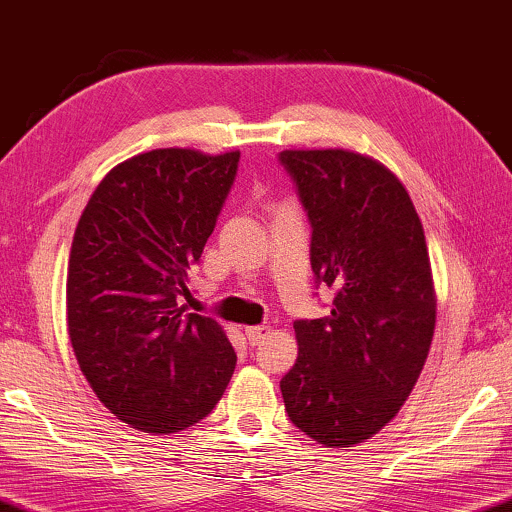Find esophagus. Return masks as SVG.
Returning a JSON list of instances; mask_svg holds the SVG:
<instances>
[{"label": "esophagus", "instance_id": "obj_1", "mask_svg": "<svg viewBox=\"0 0 512 512\" xmlns=\"http://www.w3.org/2000/svg\"><path fill=\"white\" fill-rule=\"evenodd\" d=\"M269 334H271V329L264 327V325H259V327H246V338H248L250 345H259Z\"/></svg>", "mask_w": 512, "mask_h": 512}]
</instances>
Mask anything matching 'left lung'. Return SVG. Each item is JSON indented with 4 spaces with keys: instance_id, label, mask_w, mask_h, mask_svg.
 <instances>
[{
    "instance_id": "8db88e82",
    "label": "left lung",
    "mask_w": 512,
    "mask_h": 512,
    "mask_svg": "<svg viewBox=\"0 0 512 512\" xmlns=\"http://www.w3.org/2000/svg\"><path fill=\"white\" fill-rule=\"evenodd\" d=\"M311 222L327 318L297 320L299 357L280 380L294 427L327 448L378 434L413 392L436 325L422 222L385 164L343 148L283 150Z\"/></svg>"
}]
</instances>
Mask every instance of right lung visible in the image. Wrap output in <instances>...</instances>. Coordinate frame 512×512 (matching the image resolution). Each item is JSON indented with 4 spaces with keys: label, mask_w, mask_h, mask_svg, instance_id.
Masks as SVG:
<instances>
[{
    "label": "right lung",
    "mask_w": 512,
    "mask_h": 512,
    "mask_svg": "<svg viewBox=\"0 0 512 512\" xmlns=\"http://www.w3.org/2000/svg\"><path fill=\"white\" fill-rule=\"evenodd\" d=\"M239 150L157 148L97 185L67 269V327L83 376L118 420L176 434L211 413L236 352L213 318L185 313L199 262L232 190Z\"/></svg>",
    "instance_id": "right-lung-1"
}]
</instances>
